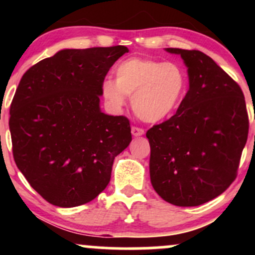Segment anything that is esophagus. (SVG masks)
Returning a JSON list of instances; mask_svg holds the SVG:
<instances>
[{"instance_id": "obj_1", "label": "esophagus", "mask_w": 255, "mask_h": 255, "mask_svg": "<svg viewBox=\"0 0 255 255\" xmlns=\"http://www.w3.org/2000/svg\"><path fill=\"white\" fill-rule=\"evenodd\" d=\"M145 130L142 129V128H139V127H131V134H133L134 136H141L144 135Z\"/></svg>"}]
</instances>
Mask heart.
Here are the masks:
<instances>
[{"instance_id": "obj_1", "label": "heart", "mask_w": 255, "mask_h": 255, "mask_svg": "<svg viewBox=\"0 0 255 255\" xmlns=\"http://www.w3.org/2000/svg\"><path fill=\"white\" fill-rule=\"evenodd\" d=\"M115 81L105 79L102 93L107 103L120 110L131 96L135 115L148 124L170 116L187 90V73L176 62H163L145 57H130L115 68Z\"/></svg>"}]
</instances>
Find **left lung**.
Returning a JSON list of instances; mask_svg holds the SVG:
<instances>
[{"label": "left lung", "instance_id": "8db88e82", "mask_svg": "<svg viewBox=\"0 0 255 255\" xmlns=\"http://www.w3.org/2000/svg\"><path fill=\"white\" fill-rule=\"evenodd\" d=\"M165 50L182 57L189 90L176 114L146 133L151 183L168 203L198 206L235 180L250 127L246 102L241 87L204 52Z\"/></svg>", "mask_w": 255, "mask_h": 255}]
</instances>
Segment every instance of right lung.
Wrapping results in <instances>:
<instances>
[{"label":"right lung","instance_id":"1","mask_svg":"<svg viewBox=\"0 0 255 255\" xmlns=\"http://www.w3.org/2000/svg\"><path fill=\"white\" fill-rule=\"evenodd\" d=\"M127 46L63 49L22 75L10 104L16 166L46 201L74 207L105 189L131 141L125 116L102 113V83Z\"/></svg>","mask_w":255,"mask_h":255}]
</instances>
